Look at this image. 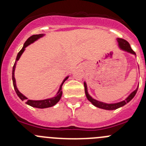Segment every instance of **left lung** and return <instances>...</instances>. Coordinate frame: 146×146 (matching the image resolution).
Listing matches in <instances>:
<instances>
[{
    "label": "left lung",
    "instance_id": "obj_1",
    "mask_svg": "<svg viewBox=\"0 0 146 146\" xmlns=\"http://www.w3.org/2000/svg\"><path fill=\"white\" fill-rule=\"evenodd\" d=\"M117 42H118V44H119V47L121 50L122 51H126V52L129 53V54H133L134 56H136V53L132 50V48H131V46L129 44V42L127 41H126L125 39H121V38H117ZM139 68V67H138ZM84 87H85V95H86V98H88V100L93 104L94 106L95 107H98V108H100V109H103V110H117V109L120 108V107H123L124 106L125 104H126L127 103H129V102L131 100L134 96L136 95L137 90L138 89V85L137 86L136 89L135 90H133L124 100L123 101H121L119 102H117V103H105V102H100V101H98L97 100L94 99L93 98L90 96L88 93V87H87V84L86 82H84Z\"/></svg>",
    "mask_w": 146,
    "mask_h": 146
}]
</instances>
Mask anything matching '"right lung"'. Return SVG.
<instances>
[{
    "mask_svg": "<svg viewBox=\"0 0 146 146\" xmlns=\"http://www.w3.org/2000/svg\"><path fill=\"white\" fill-rule=\"evenodd\" d=\"M44 34H39V35H35L31 36L30 37L28 38L27 40L25 42L24 45H23V48L20 51V52L17 54V57H16L15 62L14 66L13 68V72H12V78H13V86H14V89L15 90L16 93H17V96L20 98V99L22 101H26V104L28 105L31 106L32 107H36V108H39V109H44V108H48V107H51L54 106L55 104H56L58 102V101L61 99V96H62V85L64 84V82L68 78L69 76H68L67 77H66L64 78V80H63V82H61V85L59 87V89H58V92L56 94V95L53 98H47L45 100H28V98L26 96H25L23 94H22L20 91L18 90L17 88V85H16V81L15 78V70L16 64H17V61L20 59V56H22V54H23V52L25 50V48L31 44L34 43L35 42H36V40H38L40 38L43 37L44 36Z\"/></svg>",
    "mask_w": 146,
    "mask_h": 146,
    "instance_id": "right-lung-1",
    "label": "right lung"
}]
</instances>
